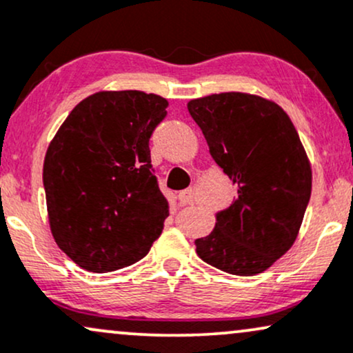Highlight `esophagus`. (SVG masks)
Here are the masks:
<instances>
[{
	"mask_svg": "<svg viewBox=\"0 0 353 353\" xmlns=\"http://www.w3.org/2000/svg\"><path fill=\"white\" fill-rule=\"evenodd\" d=\"M177 197H179V201H181L182 205H188V203H189V205H192V203L195 202V192H194V189L181 190Z\"/></svg>",
	"mask_w": 353,
	"mask_h": 353,
	"instance_id": "1",
	"label": "esophagus"
}]
</instances>
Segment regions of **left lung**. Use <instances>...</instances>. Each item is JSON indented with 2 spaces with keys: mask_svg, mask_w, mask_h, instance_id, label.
I'll use <instances>...</instances> for the list:
<instances>
[{
  "mask_svg": "<svg viewBox=\"0 0 353 353\" xmlns=\"http://www.w3.org/2000/svg\"><path fill=\"white\" fill-rule=\"evenodd\" d=\"M188 110L239 188L195 252L225 273H263L294 245L311 197L312 169L298 131L278 103L252 93H214Z\"/></svg>",
  "mask_w": 353,
  "mask_h": 353,
  "instance_id": "obj_1",
  "label": "left lung"
}]
</instances>
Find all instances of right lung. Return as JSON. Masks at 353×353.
Here are the masks:
<instances>
[{
  "label": "right lung",
  "instance_id": "right-lung-1",
  "mask_svg": "<svg viewBox=\"0 0 353 353\" xmlns=\"http://www.w3.org/2000/svg\"><path fill=\"white\" fill-rule=\"evenodd\" d=\"M168 105L141 90L97 92L49 143L42 169L49 227L80 268L133 265L163 232L169 203L151 171L150 138Z\"/></svg>",
  "mask_w": 353,
  "mask_h": 353
}]
</instances>
